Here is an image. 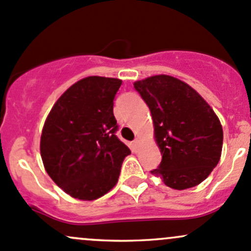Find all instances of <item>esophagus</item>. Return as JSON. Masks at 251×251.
Returning <instances> with one entry per match:
<instances>
[{
  "instance_id": "34e87169",
  "label": "esophagus",
  "mask_w": 251,
  "mask_h": 251,
  "mask_svg": "<svg viewBox=\"0 0 251 251\" xmlns=\"http://www.w3.org/2000/svg\"><path fill=\"white\" fill-rule=\"evenodd\" d=\"M139 144H140V140H139V139L134 140V146L137 147V146H139Z\"/></svg>"
}]
</instances>
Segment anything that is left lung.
<instances>
[{
	"mask_svg": "<svg viewBox=\"0 0 251 251\" xmlns=\"http://www.w3.org/2000/svg\"><path fill=\"white\" fill-rule=\"evenodd\" d=\"M150 107L163 158L152 170L172 189L200 184L219 163L223 126L207 101L188 83L169 75L134 82Z\"/></svg>",
	"mask_w": 251,
	"mask_h": 251,
	"instance_id": "obj_1",
	"label": "left lung"
}]
</instances>
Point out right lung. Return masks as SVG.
<instances>
[{"mask_svg":"<svg viewBox=\"0 0 251 251\" xmlns=\"http://www.w3.org/2000/svg\"><path fill=\"white\" fill-rule=\"evenodd\" d=\"M120 79L88 76L58 98L44 123L40 155L51 179L74 199L92 201L117 183L130 150L116 136Z\"/></svg>","mask_w":251,"mask_h":251,"instance_id":"1","label":"right lung"}]
</instances>
